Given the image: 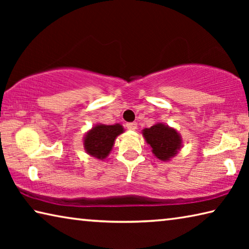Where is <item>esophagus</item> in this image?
<instances>
[{
  "instance_id": "34e87169",
  "label": "esophagus",
  "mask_w": 249,
  "mask_h": 249,
  "mask_svg": "<svg viewBox=\"0 0 249 249\" xmlns=\"http://www.w3.org/2000/svg\"><path fill=\"white\" fill-rule=\"evenodd\" d=\"M126 127L130 130H135L137 128V123L136 122H130V123H126Z\"/></svg>"
}]
</instances>
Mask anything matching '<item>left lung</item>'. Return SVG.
Wrapping results in <instances>:
<instances>
[{"mask_svg": "<svg viewBox=\"0 0 249 249\" xmlns=\"http://www.w3.org/2000/svg\"><path fill=\"white\" fill-rule=\"evenodd\" d=\"M146 141L153 148V153L160 160H168L177 154L181 140L174 128L163 124H156L142 130Z\"/></svg>", "mask_w": 249, "mask_h": 249, "instance_id": "8db88e82", "label": "left lung"}]
</instances>
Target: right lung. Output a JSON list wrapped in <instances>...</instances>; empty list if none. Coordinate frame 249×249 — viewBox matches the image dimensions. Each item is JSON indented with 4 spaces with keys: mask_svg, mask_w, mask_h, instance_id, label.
Returning a JSON list of instances; mask_svg holds the SVG:
<instances>
[{
    "mask_svg": "<svg viewBox=\"0 0 249 249\" xmlns=\"http://www.w3.org/2000/svg\"><path fill=\"white\" fill-rule=\"evenodd\" d=\"M123 133L120 124L96 125L84 138V148L93 157L103 159L111 151L117 135Z\"/></svg>",
    "mask_w": 249,
    "mask_h": 249,
    "instance_id": "obj_1",
    "label": "right lung"
}]
</instances>
